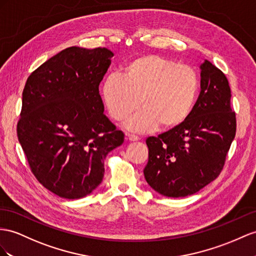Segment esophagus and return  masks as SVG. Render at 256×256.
<instances>
[{
  "label": "esophagus",
  "instance_id": "esophagus-1",
  "mask_svg": "<svg viewBox=\"0 0 256 256\" xmlns=\"http://www.w3.org/2000/svg\"><path fill=\"white\" fill-rule=\"evenodd\" d=\"M126 138H128L130 142H137V140H140V137L136 136V135H133V134H126Z\"/></svg>",
  "mask_w": 256,
  "mask_h": 256
}]
</instances>
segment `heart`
<instances>
[{
    "instance_id": "1",
    "label": "heart",
    "mask_w": 256,
    "mask_h": 256,
    "mask_svg": "<svg viewBox=\"0 0 256 256\" xmlns=\"http://www.w3.org/2000/svg\"><path fill=\"white\" fill-rule=\"evenodd\" d=\"M199 90L200 78L194 68L154 54L128 60L121 74H108L102 84L114 119L126 120L142 104L144 109L126 123L134 132L180 126L192 112Z\"/></svg>"
}]
</instances>
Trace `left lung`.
Instances as JSON below:
<instances>
[{"label":"left lung","instance_id":"left-lung-1","mask_svg":"<svg viewBox=\"0 0 256 256\" xmlns=\"http://www.w3.org/2000/svg\"><path fill=\"white\" fill-rule=\"evenodd\" d=\"M199 68L201 92L188 119L146 140V182L170 198L194 194L218 178L236 135L227 78L206 60Z\"/></svg>","mask_w":256,"mask_h":256}]
</instances>
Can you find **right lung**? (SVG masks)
Instances as JSON below:
<instances>
[{"label": "right lung", "instance_id": "obj_1", "mask_svg": "<svg viewBox=\"0 0 256 256\" xmlns=\"http://www.w3.org/2000/svg\"><path fill=\"white\" fill-rule=\"evenodd\" d=\"M112 56L104 48H68L26 82L18 140L36 180L62 198L93 192L106 156L124 142L104 114L98 88Z\"/></svg>", "mask_w": 256, "mask_h": 256}]
</instances>
